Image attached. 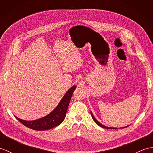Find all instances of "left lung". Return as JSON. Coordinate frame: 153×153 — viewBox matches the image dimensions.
Returning <instances> with one entry per match:
<instances>
[{"mask_svg":"<svg viewBox=\"0 0 153 153\" xmlns=\"http://www.w3.org/2000/svg\"><path fill=\"white\" fill-rule=\"evenodd\" d=\"M91 114L92 118L93 119L94 121H95V122L97 123V125L99 126L100 127H101V128H106V129H117L116 128H110V127H106V126H104V125L101 124V123H100L99 122L97 121V120L95 118V117H94V116H93V114H92V112H91ZM126 127H128V126L123 127V128H126Z\"/></svg>","mask_w":153,"mask_h":153,"instance_id":"left-lung-1","label":"left lung"}]
</instances>
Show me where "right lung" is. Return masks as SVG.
Here are the masks:
<instances>
[{"instance_id":"add662e5","label":"right lung","mask_w":153,"mask_h":153,"mask_svg":"<svg viewBox=\"0 0 153 153\" xmlns=\"http://www.w3.org/2000/svg\"><path fill=\"white\" fill-rule=\"evenodd\" d=\"M76 89V85L71 87L64 95L63 98L62 99L56 108L43 118L33 120V121H26V120L19 119L18 117L15 116L16 118L27 128L37 131L47 130V129L56 127L64 121L71 96Z\"/></svg>"}]
</instances>
